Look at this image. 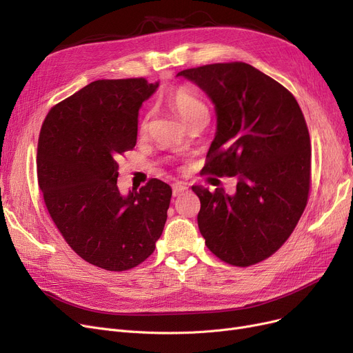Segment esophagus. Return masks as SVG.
<instances>
[{
    "instance_id": "1",
    "label": "esophagus",
    "mask_w": 353,
    "mask_h": 353,
    "mask_svg": "<svg viewBox=\"0 0 353 353\" xmlns=\"http://www.w3.org/2000/svg\"><path fill=\"white\" fill-rule=\"evenodd\" d=\"M188 190V186L183 183H174L173 185V196H180L181 193H185Z\"/></svg>"
}]
</instances>
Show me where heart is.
<instances>
[{
	"instance_id": "heart-1",
	"label": "heart",
	"mask_w": 353,
	"mask_h": 353,
	"mask_svg": "<svg viewBox=\"0 0 353 353\" xmlns=\"http://www.w3.org/2000/svg\"><path fill=\"white\" fill-rule=\"evenodd\" d=\"M168 100H170V104H172L174 110L185 122H188L193 114L206 110L203 101L188 87L176 88L173 93L170 94ZM145 128H147V121H143L141 129L145 130Z\"/></svg>"
}]
</instances>
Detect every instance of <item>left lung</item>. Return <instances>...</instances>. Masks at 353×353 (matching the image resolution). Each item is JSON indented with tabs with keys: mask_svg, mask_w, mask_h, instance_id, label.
Returning a JSON list of instances; mask_svg holds the SVG:
<instances>
[{
	"mask_svg": "<svg viewBox=\"0 0 353 353\" xmlns=\"http://www.w3.org/2000/svg\"><path fill=\"white\" fill-rule=\"evenodd\" d=\"M211 97L216 135L202 172L237 177V190H192L199 231L223 262L247 268L278 252L301 218L311 188V143L290 90L245 62L180 71Z\"/></svg>",
	"mask_w": 353,
	"mask_h": 353,
	"instance_id": "1",
	"label": "left lung"
}]
</instances>
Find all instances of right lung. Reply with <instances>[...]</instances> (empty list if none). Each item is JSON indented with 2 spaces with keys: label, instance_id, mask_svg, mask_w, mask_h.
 I'll use <instances>...</instances> for the list:
<instances>
[{
  "label": "right lung",
  "instance_id": "add662e5",
  "mask_svg": "<svg viewBox=\"0 0 353 353\" xmlns=\"http://www.w3.org/2000/svg\"><path fill=\"white\" fill-rule=\"evenodd\" d=\"M159 87L145 78L97 80L55 104L37 142V180L63 240L90 265L123 272L155 250L172 188L151 179L123 196L121 157L137 143L142 103Z\"/></svg>",
  "mask_w": 353,
  "mask_h": 353
}]
</instances>
